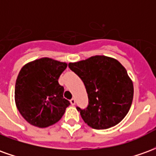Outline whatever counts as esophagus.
<instances>
[{
  "label": "esophagus",
  "mask_w": 156,
  "mask_h": 156,
  "mask_svg": "<svg viewBox=\"0 0 156 156\" xmlns=\"http://www.w3.org/2000/svg\"><path fill=\"white\" fill-rule=\"evenodd\" d=\"M75 103H76V101H75L74 98H72L71 100H70V104H71L72 105H74Z\"/></svg>",
  "instance_id": "1"
}]
</instances>
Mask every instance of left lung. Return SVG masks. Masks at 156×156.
I'll return each instance as SVG.
<instances>
[{
    "label": "left lung",
    "instance_id": "left-lung-1",
    "mask_svg": "<svg viewBox=\"0 0 156 156\" xmlns=\"http://www.w3.org/2000/svg\"><path fill=\"white\" fill-rule=\"evenodd\" d=\"M68 67L81 78L88 94V107H77L86 124L93 129H106L126 116L133 101L134 86L119 62L106 56H94L70 62Z\"/></svg>",
    "mask_w": 156,
    "mask_h": 156
}]
</instances>
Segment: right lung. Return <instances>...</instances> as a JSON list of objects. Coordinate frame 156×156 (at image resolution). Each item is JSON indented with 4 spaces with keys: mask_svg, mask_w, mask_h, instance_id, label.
<instances>
[{
    "mask_svg": "<svg viewBox=\"0 0 156 156\" xmlns=\"http://www.w3.org/2000/svg\"><path fill=\"white\" fill-rule=\"evenodd\" d=\"M66 62L42 58L23 66L16 78L15 102L29 124L46 128L61 119L70 103L63 98L58 78Z\"/></svg>",
    "mask_w": 156,
    "mask_h": 156,
    "instance_id": "add662e5",
    "label": "right lung"
}]
</instances>
